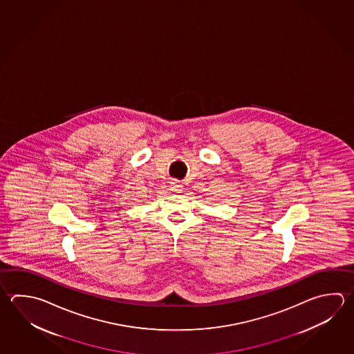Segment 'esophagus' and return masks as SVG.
<instances>
[{
  "instance_id": "obj_1",
  "label": "esophagus",
  "mask_w": 354,
  "mask_h": 354,
  "mask_svg": "<svg viewBox=\"0 0 354 354\" xmlns=\"http://www.w3.org/2000/svg\"><path fill=\"white\" fill-rule=\"evenodd\" d=\"M170 187H171V190H173V192L176 193V192H179V190H180L181 184L178 180H173L170 183Z\"/></svg>"
}]
</instances>
